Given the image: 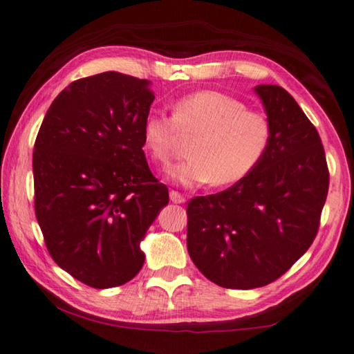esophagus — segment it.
<instances>
[{
  "label": "esophagus",
  "mask_w": 354,
  "mask_h": 354,
  "mask_svg": "<svg viewBox=\"0 0 354 354\" xmlns=\"http://www.w3.org/2000/svg\"><path fill=\"white\" fill-rule=\"evenodd\" d=\"M170 200L173 201V203H178V205H181V203H184V201H186L184 195L176 192V190H171V192H170Z\"/></svg>",
  "instance_id": "obj_1"
}]
</instances>
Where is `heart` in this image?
<instances>
[{
	"label": "heart",
	"instance_id": "b5f03b06",
	"mask_svg": "<svg viewBox=\"0 0 354 354\" xmlns=\"http://www.w3.org/2000/svg\"><path fill=\"white\" fill-rule=\"evenodd\" d=\"M143 145L168 167L183 138H190L189 159L173 167V183L186 187L211 183L225 187L244 179L263 159L271 142L268 118L248 110L243 100L218 91H200L173 105L171 118L151 113L143 121Z\"/></svg>",
	"mask_w": 354,
	"mask_h": 354
}]
</instances>
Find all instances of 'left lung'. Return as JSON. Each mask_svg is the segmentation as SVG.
<instances>
[{
	"mask_svg": "<svg viewBox=\"0 0 354 354\" xmlns=\"http://www.w3.org/2000/svg\"><path fill=\"white\" fill-rule=\"evenodd\" d=\"M271 142L248 176L187 205V250L223 288L277 280L310 248L328 197L326 156L315 126L288 91L258 85Z\"/></svg>",
	"mask_w": 354,
	"mask_h": 354,
	"instance_id": "obj_1",
	"label": "left lung"
}]
</instances>
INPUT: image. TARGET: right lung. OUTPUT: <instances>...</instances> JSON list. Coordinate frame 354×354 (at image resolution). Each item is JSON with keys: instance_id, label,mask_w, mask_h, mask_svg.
Returning a JSON list of instances; mask_svg holds the SVG:
<instances>
[{"instance_id": "add662e5", "label": "right lung", "mask_w": 354, "mask_h": 354, "mask_svg": "<svg viewBox=\"0 0 354 354\" xmlns=\"http://www.w3.org/2000/svg\"><path fill=\"white\" fill-rule=\"evenodd\" d=\"M153 100L148 80L102 72L63 89L39 129L36 218L56 265L88 287L137 276L140 241L168 205L142 149Z\"/></svg>"}]
</instances>
